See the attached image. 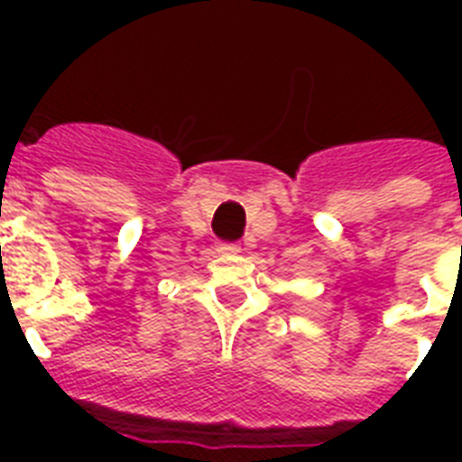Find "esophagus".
I'll return each mask as SVG.
<instances>
[{"label": "esophagus", "mask_w": 462, "mask_h": 462, "mask_svg": "<svg viewBox=\"0 0 462 462\" xmlns=\"http://www.w3.org/2000/svg\"><path fill=\"white\" fill-rule=\"evenodd\" d=\"M217 252L235 254V252H239V245H232V242H217Z\"/></svg>", "instance_id": "obj_1"}]
</instances>
